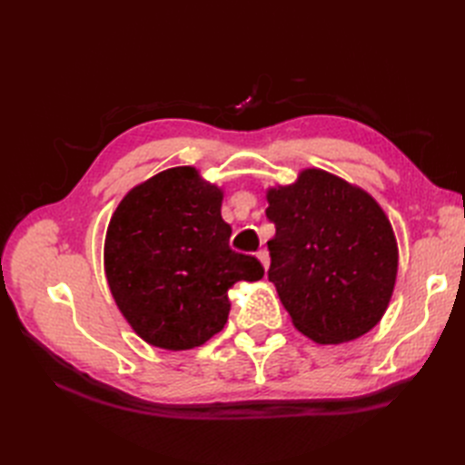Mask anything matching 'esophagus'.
Segmentation results:
<instances>
[{"label":"esophagus","instance_id":"1","mask_svg":"<svg viewBox=\"0 0 465 465\" xmlns=\"http://www.w3.org/2000/svg\"><path fill=\"white\" fill-rule=\"evenodd\" d=\"M258 260L262 262V265H263V270H267V267H270V252H267L265 248L258 250Z\"/></svg>","mask_w":465,"mask_h":465}]
</instances>
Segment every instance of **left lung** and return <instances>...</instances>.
Segmentation results:
<instances>
[{
	"label": "left lung",
	"instance_id": "8db88e82",
	"mask_svg": "<svg viewBox=\"0 0 465 465\" xmlns=\"http://www.w3.org/2000/svg\"><path fill=\"white\" fill-rule=\"evenodd\" d=\"M275 223L267 277L292 326L322 345L353 341L382 320L398 277V242L369 192L322 168L265 190Z\"/></svg>",
	"mask_w": 465,
	"mask_h": 465
}]
</instances>
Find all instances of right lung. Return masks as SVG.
Instances as JSON below:
<instances>
[{
	"label": "right lung",
	"mask_w": 465,
	"mask_h": 465,
	"mask_svg": "<svg viewBox=\"0 0 465 465\" xmlns=\"http://www.w3.org/2000/svg\"><path fill=\"white\" fill-rule=\"evenodd\" d=\"M223 190L198 168L174 166L134 186L104 238V273L132 330L153 347H200L227 323L229 289L258 281L254 256L231 250Z\"/></svg>",
	"instance_id": "add662e5"
}]
</instances>
